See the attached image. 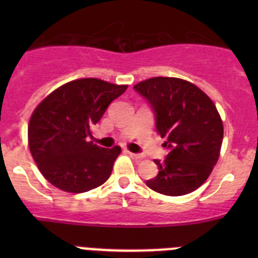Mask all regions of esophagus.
<instances>
[{"instance_id":"obj_1","label":"esophagus","mask_w":258,"mask_h":258,"mask_svg":"<svg viewBox=\"0 0 258 258\" xmlns=\"http://www.w3.org/2000/svg\"><path fill=\"white\" fill-rule=\"evenodd\" d=\"M127 155H129V156L132 157V159H134V160H141V159H142V155H140V154H134V152H129L127 151Z\"/></svg>"}]
</instances>
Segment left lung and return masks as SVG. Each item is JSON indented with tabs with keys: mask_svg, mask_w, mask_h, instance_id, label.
Wrapping results in <instances>:
<instances>
[{
	"mask_svg": "<svg viewBox=\"0 0 258 258\" xmlns=\"http://www.w3.org/2000/svg\"><path fill=\"white\" fill-rule=\"evenodd\" d=\"M151 106L157 134L166 138L165 160H154L151 190L181 197L199 188L220 157L223 125L217 108L206 93L186 80L152 77L134 85Z\"/></svg>",
	"mask_w": 258,
	"mask_h": 258,
	"instance_id": "obj_1",
	"label": "left lung"
}]
</instances>
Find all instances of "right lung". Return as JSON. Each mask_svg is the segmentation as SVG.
<instances>
[{
    "label": "right lung",
    "instance_id": "1",
    "mask_svg": "<svg viewBox=\"0 0 258 258\" xmlns=\"http://www.w3.org/2000/svg\"><path fill=\"white\" fill-rule=\"evenodd\" d=\"M98 79H80L61 85L33 111L28 145L45 178L66 192H86L108 179L121 149L94 145L92 127L109 103L126 90Z\"/></svg>",
    "mask_w": 258,
    "mask_h": 258
}]
</instances>
